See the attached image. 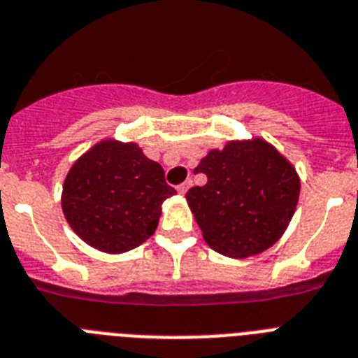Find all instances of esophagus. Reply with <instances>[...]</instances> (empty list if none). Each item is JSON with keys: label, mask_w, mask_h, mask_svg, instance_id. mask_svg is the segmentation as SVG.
Listing matches in <instances>:
<instances>
[{"label": "esophagus", "mask_w": 358, "mask_h": 358, "mask_svg": "<svg viewBox=\"0 0 358 358\" xmlns=\"http://www.w3.org/2000/svg\"><path fill=\"white\" fill-rule=\"evenodd\" d=\"M191 185H193V182H191V180H185L184 184H180L176 189H178L180 194H185L189 191V187H191Z\"/></svg>", "instance_id": "obj_1"}]
</instances>
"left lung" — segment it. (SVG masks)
Returning a JSON list of instances; mask_svg holds the SVG:
<instances>
[{
    "instance_id": "left-lung-1",
    "label": "left lung",
    "mask_w": 358,
    "mask_h": 358,
    "mask_svg": "<svg viewBox=\"0 0 358 358\" xmlns=\"http://www.w3.org/2000/svg\"><path fill=\"white\" fill-rule=\"evenodd\" d=\"M194 173L207 184L185 194L207 245L229 258L262 253L278 242L295 215L300 178L286 156L262 138L211 149Z\"/></svg>"
}]
</instances>
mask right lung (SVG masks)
<instances>
[{"mask_svg": "<svg viewBox=\"0 0 358 358\" xmlns=\"http://www.w3.org/2000/svg\"><path fill=\"white\" fill-rule=\"evenodd\" d=\"M176 194L158 162L134 142L105 138L69 169L62 209L69 225L91 248L120 255L156 231L164 200Z\"/></svg>", "mask_w": 358, "mask_h": 358, "instance_id": "right-lung-1", "label": "right lung"}]
</instances>
